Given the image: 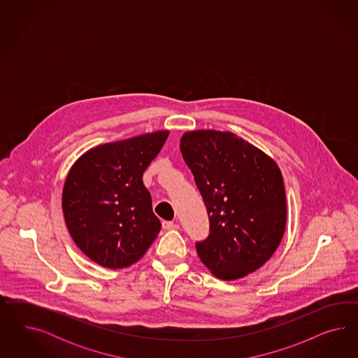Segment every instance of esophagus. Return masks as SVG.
I'll list each match as a JSON object with an SVG mask.
<instances>
[{"mask_svg":"<svg viewBox=\"0 0 358 358\" xmlns=\"http://www.w3.org/2000/svg\"><path fill=\"white\" fill-rule=\"evenodd\" d=\"M162 224H163L164 229H173V228L178 227L176 223L171 222V220H164Z\"/></svg>","mask_w":358,"mask_h":358,"instance_id":"1","label":"esophagus"}]
</instances>
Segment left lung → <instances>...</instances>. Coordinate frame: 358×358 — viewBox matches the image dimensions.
<instances>
[{
    "mask_svg": "<svg viewBox=\"0 0 358 358\" xmlns=\"http://www.w3.org/2000/svg\"><path fill=\"white\" fill-rule=\"evenodd\" d=\"M180 150L210 222L208 236L195 241L199 259L227 281L259 269L280 245L286 226L277 164L232 132H186Z\"/></svg>",
    "mask_w": 358,
    "mask_h": 358,
    "instance_id": "1",
    "label": "left lung"
}]
</instances>
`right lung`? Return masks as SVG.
<instances>
[{
    "label": "right lung",
    "mask_w": 358,
    "mask_h": 358,
    "mask_svg": "<svg viewBox=\"0 0 358 358\" xmlns=\"http://www.w3.org/2000/svg\"><path fill=\"white\" fill-rule=\"evenodd\" d=\"M168 134L159 131L99 145L69 171L63 189L65 223L90 260L110 269L130 266L160 232L141 177Z\"/></svg>",
    "instance_id": "obj_1"
}]
</instances>
